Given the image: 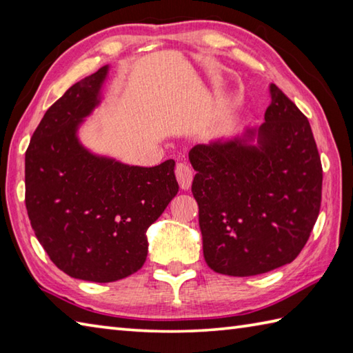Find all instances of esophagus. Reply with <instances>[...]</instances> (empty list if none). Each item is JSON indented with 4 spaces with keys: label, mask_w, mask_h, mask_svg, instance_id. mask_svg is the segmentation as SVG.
Masks as SVG:
<instances>
[{
    "label": "esophagus",
    "mask_w": 353,
    "mask_h": 353,
    "mask_svg": "<svg viewBox=\"0 0 353 353\" xmlns=\"http://www.w3.org/2000/svg\"><path fill=\"white\" fill-rule=\"evenodd\" d=\"M175 176L176 181L183 190H189L193 181V172L184 163H178L175 166Z\"/></svg>",
    "instance_id": "1"
}]
</instances>
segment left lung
Segmentation results:
<instances>
[{
    "label": "left lung",
    "instance_id": "1",
    "mask_svg": "<svg viewBox=\"0 0 353 353\" xmlns=\"http://www.w3.org/2000/svg\"><path fill=\"white\" fill-rule=\"evenodd\" d=\"M270 91L259 146L234 139L189 152L204 259L219 274L257 276L291 263L320 213L323 169L311 125L274 83Z\"/></svg>",
    "mask_w": 353,
    "mask_h": 353
}]
</instances>
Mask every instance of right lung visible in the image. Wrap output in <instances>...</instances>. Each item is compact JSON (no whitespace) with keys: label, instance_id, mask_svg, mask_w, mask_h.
I'll return each mask as SVG.
<instances>
[{"label":"right lung","instance_id":"right-lung-1","mask_svg":"<svg viewBox=\"0 0 353 353\" xmlns=\"http://www.w3.org/2000/svg\"><path fill=\"white\" fill-rule=\"evenodd\" d=\"M108 67L48 108L26 152V207L38 241L65 274L108 283L139 271L146 230L178 193L175 161L155 168L96 157L76 131L99 103Z\"/></svg>","mask_w":353,"mask_h":353}]
</instances>
